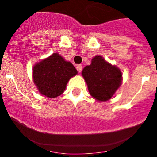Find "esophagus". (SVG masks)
I'll list each match as a JSON object with an SVG mask.
<instances>
[{"label": "esophagus", "instance_id": "1", "mask_svg": "<svg viewBox=\"0 0 157 157\" xmlns=\"http://www.w3.org/2000/svg\"><path fill=\"white\" fill-rule=\"evenodd\" d=\"M76 69H77V71L78 72H81L82 70V66L81 64L77 65V67H76Z\"/></svg>", "mask_w": 157, "mask_h": 157}]
</instances>
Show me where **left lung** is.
<instances>
[{
  "label": "left lung",
  "instance_id": "8db88e82",
  "mask_svg": "<svg viewBox=\"0 0 157 157\" xmlns=\"http://www.w3.org/2000/svg\"><path fill=\"white\" fill-rule=\"evenodd\" d=\"M89 92L98 101H107L114 95L122 83V72L101 56L92 59L91 64L82 71Z\"/></svg>",
  "mask_w": 157,
  "mask_h": 157
}]
</instances>
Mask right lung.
Returning <instances> with one entry per match:
<instances>
[{
	"label": "right lung",
	"instance_id": "right-lung-1",
	"mask_svg": "<svg viewBox=\"0 0 157 157\" xmlns=\"http://www.w3.org/2000/svg\"><path fill=\"white\" fill-rule=\"evenodd\" d=\"M78 74L71 62L58 53L36 63L33 68V80L39 93L49 98L61 95L71 78Z\"/></svg>",
	"mask_w": 157,
	"mask_h": 157
}]
</instances>
